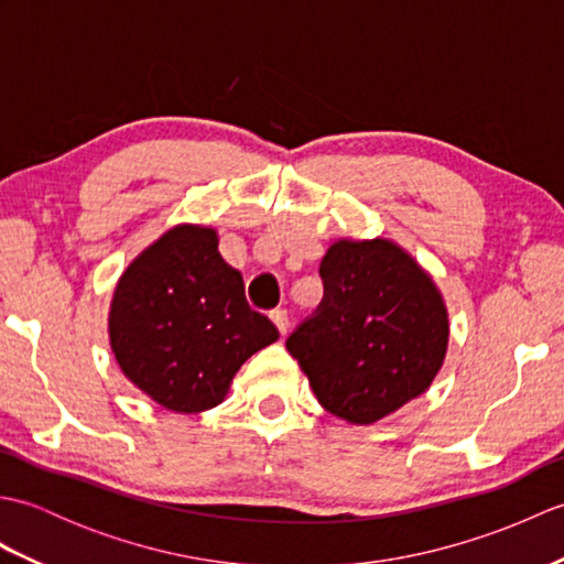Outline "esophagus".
I'll return each instance as SVG.
<instances>
[{
    "label": "esophagus",
    "mask_w": 564,
    "mask_h": 564,
    "mask_svg": "<svg viewBox=\"0 0 564 564\" xmlns=\"http://www.w3.org/2000/svg\"><path fill=\"white\" fill-rule=\"evenodd\" d=\"M271 322L275 325V329H279L283 337H285V332H289V313H285V310H271Z\"/></svg>",
    "instance_id": "esophagus-1"
}]
</instances>
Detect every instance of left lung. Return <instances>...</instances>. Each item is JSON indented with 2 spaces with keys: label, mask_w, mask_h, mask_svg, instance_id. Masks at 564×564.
<instances>
[{
  "label": "left lung",
  "mask_w": 564,
  "mask_h": 564,
  "mask_svg": "<svg viewBox=\"0 0 564 564\" xmlns=\"http://www.w3.org/2000/svg\"><path fill=\"white\" fill-rule=\"evenodd\" d=\"M325 297L285 349L315 398L349 424H376L424 394L446 361L448 307L429 271L392 239H337Z\"/></svg>",
  "instance_id": "left-lung-1"
}]
</instances>
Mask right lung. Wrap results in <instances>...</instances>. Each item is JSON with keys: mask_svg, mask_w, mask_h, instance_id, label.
Here are the masks:
<instances>
[{"mask_svg": "<svg viewBox=\"0 0 564 564\" xmlns=\"http://www.w3.org/2000/svg\"><path fill=\"white\" fill-rule=\"evenodd\" d=\"M279 339L251 310L242 273L206 225H174L128 263L109 310V341L123 376L176 414L225 400L251 354Z\"/></svg>", "mask_w": 564, "mask_h": 564, "instance_id": "add662e5", "label": "right lung"}]
</instances>
